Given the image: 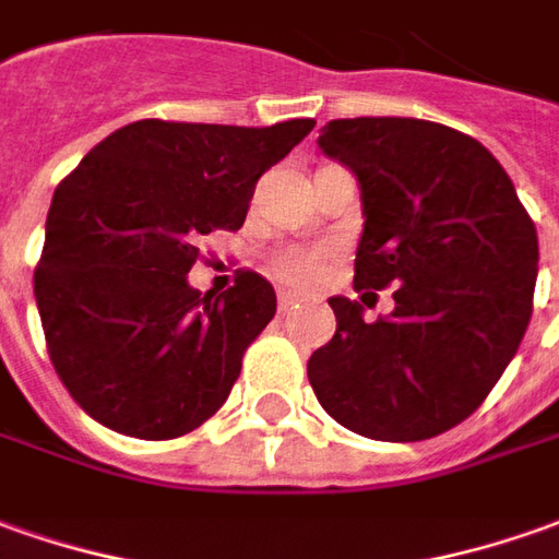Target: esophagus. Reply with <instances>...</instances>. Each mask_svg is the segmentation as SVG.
I'll return each instance as SVG.
<instances>
[{"label":"esophagus","instance_id":"1","mask_svg":"<svg viewBox=\"0 0 559 559\" xmlns=\"http://www.w3.org/2000/svg\"><path fill=\"white\" fill-rule=\"evenodd\" d=\"M296 302H299V296H296L294 290H284V287H281V290H278V309L281 311L294 309Z\"/></svg>","mask_w":559,"mask_h":559}]
</instances>
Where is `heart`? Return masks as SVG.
Masks as SVG:
<instances>
[{
	"mask_svg": "<svg viewBox=\"0 0 559 559\" xmlns=\"http://www.w3.org/2000/svg\"><path fill=\"white\" fill-rule=\"evenodd\" d=\"M275 275L287 281V284H296V287H311L324 275V260L314 250H281L275 257Z\"/></svg>",
	"mask_w": 559,
	"mask_h": 559,
	"instance_id": "1",
	"label": "heart"
}]
</instances>
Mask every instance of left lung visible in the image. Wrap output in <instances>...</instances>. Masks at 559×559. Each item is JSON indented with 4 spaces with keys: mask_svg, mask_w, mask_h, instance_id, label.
Wrapping results in <instances>:
<instances>
[{
    "mask_svg": "<svg viewBox=\"0 0 559 559\" xmlns=\"http://www.w3.org/2000/svg\"><path fill=\"white\" fill-rule=\"evenodd\" d=\"M318 146L355 174V290L394 284V311L333 296L336 333L309 358L321 407L373 440H425L484 404L533 314L538 235L474 136L425 119H333Z\"/></svg>",
    "mask_w": 559,
    "mask_h": 559,
    "instance_id": "obj_1",
    "label": "left lung"
}]
</instances>
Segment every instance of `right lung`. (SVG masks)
<instances>
[{
	"instance_id": "add662e5",
	"label": "right lung",
	"mask_w": 559,
	"mask_h": 559,
	"mask_svg": "<svg viewBox=\"0 0 559 559\" xmlns=\"http://www.w3.org/2000/svg\"><path fill=\"white\" fill-rule=\"evenodd\" d=\"M311 128L131 121L57 186L33 290L51 364L91 419L170 440L226 404L275 287L238 272L201 296L186 275L201 235L241 229L257 180Z\"/></svg>"
}]
</instances>
